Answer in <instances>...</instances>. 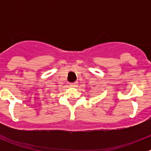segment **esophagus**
I'll return each mask as SVG.
<instances>
[{"instance_id":"obj_1","label":"esophagus","mask_w":151,"mask_h":151,"mask_svg":"<svg viewBox=\"0 0 151 151\" xmlns=\"http://www.w3.org/2000/svg\"><path fill=\"white\" fill-rule=\"evenodd\" d=\"M78 83L77 82H73V83H69V86L70 87H76Z\"/></svg>"}]
</instances>
